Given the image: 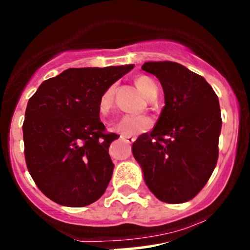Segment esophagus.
Returning <instances> with one entry per match:
<instances>
[{
	"mask_svg": "<svg viewBox=\"0 0 250 250\" xmlns=\"http://www.w3.org/2000/svg\"><path fill=\"white\" fill-rule=\"evenodd\" d=\"M121 138H122V140H125V143H128V144H132V143L135 142L134 137H121Z\"/></svg>",
	"mask_w": 250,
	"mask_h": 250,
	"instance_id": "1",
	"label": "esophagus"
}]
</instances>
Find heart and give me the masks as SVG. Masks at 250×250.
<instances>
[{
    "instance_id": "heart-1",
    "label": "heart",
    "mask_w": 250,
    "mask_h": 250,
    "mask_svg": "<svg viewBox=\"0 0 250 250\" xmlns=\"http://www.w3.org/2000/svg\"><path fill=\"white\" fill-rule=\"evenodd\" d=\"M134 83L140 93L147 100H154L157 95V86L151 78L139 76L134 79ZM113 106V89L108 88L101 94L99 99V111L101 115H107ZM151 127V121L144 116H123L115 123L112 129L122 137H133L145 132Z\"/></svg>"
}]
</instances>
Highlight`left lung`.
<instances>
[{"label":"left lung","mask_w":250,"mask_h":250,"mask_svg":"<svg viewBox=\"0 0 250 250\" xmlns=\"http://www.w3.org/2000/svg\"><path fill=\"white\" fill-rule=\"evenodd\" d=\"M142 68L160 81L165 106L154 129L133 143V156L157 199L186 203L204 188L216 166L219 98L202 76L176 62H146Z\"/></svg>","instance_id":"left-lung-1"}]
</instances>
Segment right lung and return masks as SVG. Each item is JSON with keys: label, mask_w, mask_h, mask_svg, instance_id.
Returning <instances> with one entry per match:
<instances>
[{"label": "right lung", "mask_w": 250, "mask_h": 250, "mask_svg": "<svg viewBox=\"0 0 250 250\" xmlns=\"http://www.w3.org/2000/svg\"><path fill=\"white\" fill-rule=\"evenodd\" d=\"M133 67L69 68L29 99L23 123L26 167L52 202L82 208L105 193L115 167L108 147L118 135L106 132L99 99Z\"/></svg>", "instance_id": "obj_1"}]
</instances>
